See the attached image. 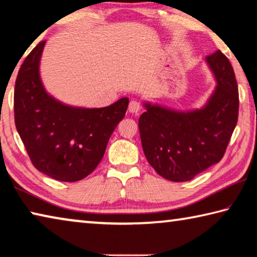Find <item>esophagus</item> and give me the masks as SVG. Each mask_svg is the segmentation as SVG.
Masks as SVG:
<instances>
[{"label":"esophagus","instance_id":"1","mask_svg":"<svg viewBox=\"0 0 257 257\" xmlns=\"http://www.w3.org/2000/svg\"><path fill=\"white\" fill-rule=\"evenodd\" d=\"M141 109V104L139 101L137 100H132L131 102H130L128 104V111L132 112V113H138L139 111H140Z\"/></svg>","mask_w":257,"mask_h":257}]
</instances>
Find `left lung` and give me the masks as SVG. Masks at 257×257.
Wrapping results in <instances>:
<instances>
[{
  "instance_id": "obj_1",
  "label": "left lung",
  "mask_w": 257,
  "mask_h": 257,
  "mask_svg": "<svg viewBox=\"0 0 257 257\" xmlns=\"http://www.w3.org/2000/svg\"><path fill=\"white\" fill-rule=\"evenodd\" d=\"M217 82L207 104L181 112L145 103L139 118L145 156L164 179L183 182L224 156L237 125L239 93L234 71L220 50L206 57Z\"/></svg>"
}]
</instances>
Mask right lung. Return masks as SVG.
<instances>
[{
	"label": "right lung",
	"instance_id": "add662e5",
	"mask_svg": "<svg viewBox=\"0 0 257 257\" xmlns=\"http://www.w3.org/2000/svg\"><path fill=\"white\" fill-rule=\"evenodd\" d=\"M45 41L25 59L15 85V123L32 164L42 173L75 182L102 159L113 130L125 117L128 99L103 108H76L46 93L40 78Z\"/></svg>",
	"mask_w": 257,
	"mask_h": 257
}]
</instances>
